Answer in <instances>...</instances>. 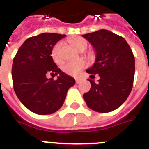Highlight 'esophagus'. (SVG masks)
Masks as SVG:
<instances>
[{
    "instance_id": "34e87169",
    "label": "esophagus",
    "mask_w": 149,
    "mask_h": 149,
    "mask_svg": "<svg viewBox=\"0 0 149 149\" xmlns=\"http://www.w3.org/2000/svg\"><path fill=\"white\" fill-rule=\"evenodd\" d=\"M76 83L77 84H79L80 82H81V79H79V78H76Z\"/></svg>"
}]
</instances>
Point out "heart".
Segmentation results:
<instances>
[{"mask_svg": "<svg viewBox=\"0 0 149 149\" xmlns=\"http://www.w3.org/2000/svg\"><path fill=\"white\" fill-rule=\"evenodd\" d=\"M71 45L75 49L79 52L84 49H86V47H87V42L84 38L77 37V38L71 41ZM61 46H62V44L60 42L56 43L52 50V57L53 58V60L57 63L61 62ZM85 65H86V63L84 60L68 62L63 65V70L65 73H67L70 76H77Z\"/></svg>", "mask_w": 149, "mask_h": 149, "instance_id": "1", "label": "heart"}]
</instances>
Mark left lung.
<instances>
[{"mask_svg":"<svg viewBox=\"0 0 149 149\" xmlns=\"http://www.w3.org/2000/svg\"><path fill=\"white\" fill-rule=\"evenodd\" d=\"M96 52V60L86 70L91 76L99 74L97 83L89 79L91 90L83 97L86 105L100 113L118 108L129 96L134 77V57L125 38L101 29L83 35Z\"/></svg>","mask_w":149,"mask_h":149,"instance_id":"obj_1","label":"left lung"}]
</instances>
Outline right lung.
<instances>
[{
    "label": "right lung",
    "instance_id": "obj_1",
    "mask_svg": "<svg viewBox=\"0 0 149 149\" xmlns=\"http://www.w3.org/2000/svg\"><path fill=\"white\" fill-rule=\"evenodd\" d=\"M65 35L42 33L29 38L19 48L12 65L14 90L24 107L33 113L45 115L63 106L75 79L61 71L51 56L52 48ZM60 74L56 81L48 74Z\"/></svg>",
    "mask_w": 149,
    "mask_h": 149
}]
</instances>
